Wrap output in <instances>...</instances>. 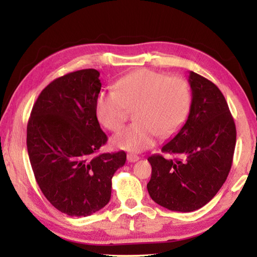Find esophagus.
I'll use <instances>...</instances> for the list:
<instances>
[{
	"label": "esophagus",
	"instance_id": "1",
	"mask_svg": "<svg viewBox=\"0 0 257 257\" xmlns=\"http://www.w3.org/2000/svg\"><path fill=\"white\" fill-rule=\"evenodd\" d=\"M127 160H128V162H130V163H133V162H137V161L139 160V156L138 155H136V154H128L127 155Z\"/></svg>",
	"mask_w": 257,
	"mask_h": 257
}]
</instances>
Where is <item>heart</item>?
<instances>
[{
  "instance_id": "b5f03b06",
  "label": "heart",
  "mask_w": 257,
  "mask_h": 257,
  "mask_svg": "<svg viewBox=\"0 0 257 257\" xmlns=\"http://www.w3.org/2000/svg\"><path fill=\"white\" fill-rule=\"evenodd\" d=\"M118 90H103L96 101L97 118L108 130L122 127L132 110L137 122L128 125L112 139L113 145L129 152L153 146L160 135L172 136L188 115L191 93L188 82L179 76L141 69L123 77Z\"/></svg>"
}]
</instances>
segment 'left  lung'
<instances>
[{"label":"left lung","mask_w":257,"mask_h":257,"mask_svg":"<svg viewBox=\"0 0 257 257\" xmlns=\"http://www.w3.org/2000/svg\"><path fill=\"white\" fill-rule=\"evenodd\" d=\"M191 104L188 118L170 142L165 154L150 156L147 190L159 205L193 212L215 196L231 169L236 125L221 90L206 78L189 72Z\"/></svg>","instance_id":"obj_1"}]
</instances>
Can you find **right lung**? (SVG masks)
<instances>
[{
    "label": "right lung",
    "mask_w": 257,
    "mask_h": 257,
    "mask_svg": "<svg viewBox=\"0 0 257 257\" xmlns=\"http://www.w3.org/2000/svg\"><path fill=\"white\" fill-rule=\"evenodd\" d=\"M99 72L84 69L42 90L27 124L35 179L47 201L70 216H87L110 202L112 177L127 154H98L107 136L96 116Z\"/></svg>",
    "instance_id": "obj_1"
}]
</instances>
